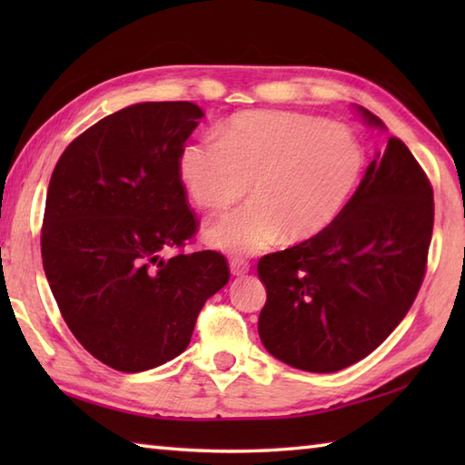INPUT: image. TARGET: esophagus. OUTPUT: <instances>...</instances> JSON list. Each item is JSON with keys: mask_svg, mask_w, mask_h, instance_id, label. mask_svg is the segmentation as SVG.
Segmentation results:
<instances>
[{"mask_svg": "<svg viewBox=\"0 0 465 465\" xmlns=\"http://www.w3.org/2000/svg\"><path fill=\"white\" fill-rule=\"evenodd\" d=\"M250 268H252V265H250L248 260H243V258H232V260H230V270H232L233 275L248 273Z\"/></svg>", "mask_w": 465, "mask_h": 465, "instance_id": "34e87169", "label": "esophagus"}]
</instances>
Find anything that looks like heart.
Wrapping results in <instances>:
<instances>
[{"label": "heart", "mask_w": 465, "mask_h": 465, "mask_svg": "<svg viewBox=\"0 0 465 465\" xmlns=\"http://www.w3.org/2000/svg\"><path fill=\"white\" fill-rule=\"evenodd\" d=\"M363 167L358 140L340 125L295 112H243L215 142L183 147L180 177L202 210L223 212L248 193L253 202L205 232L215 248L258 253L280 238L320 235L348 202Z\"/></svg>", "instance_id": "heart-1"}]
</instances>
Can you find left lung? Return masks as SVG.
Listing matches in <instances>:
<instances>
[{"label":"left lung","mask_w":465,"mask_h":465,"mask_svg":"<svg viewBox=\"0 0 465 465\" xmlns=\"http://www.w3.org/2000/svg\"><path fill=\"white\" fill-rule=\"evenodd\" d=\"M371 125L380 117L363 110ZM433 190L400 137L312 240L263 255L260 338L273 358L330 373L363 360L406 318L428 268Z\"/></svg>","instance_id":"8db88e82"}]
</instances>
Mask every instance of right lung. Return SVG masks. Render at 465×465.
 Here are the masks:
<instances>
[{
    "label": "right lung",
    "instance_id": "1",
    "mask_svg": "<svg viewBox=\"0 0 465 465\" xmlns=\"http://www.w3.org/2000/svg\"><path fill=\"white\" fill-rule=\"evenodd\" d=\"M202 117L190 102L124 107L77 135L49 180L45 278L75 340L117 371L180 355L203 303L230 280L220 252H183L200 222L180 155Z\"/></svg>",
    "mask_w": 465,
    "mask_h": 465
}]
</instances>
